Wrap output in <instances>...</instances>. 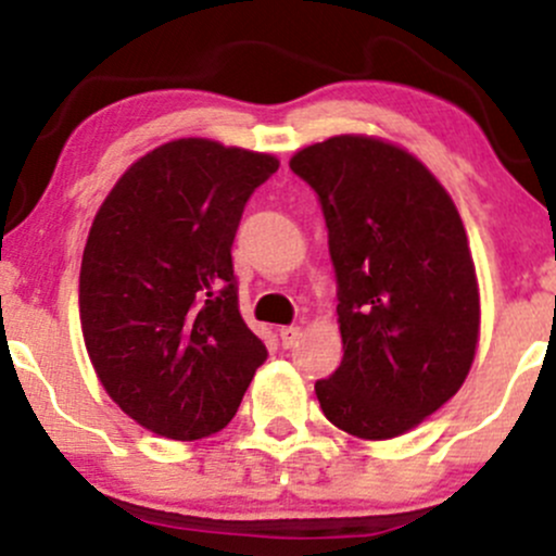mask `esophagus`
I'll use <instances>...</instances> for the list:
<instances>
[{"mask_svg":"<svg viewBox=\"0 0 556 556\" xmlns=\"http://www.w3.org/2000/svg\"><path fill=\"white\" fill-rule=\"evenodd\" d=\"M298 338H301V327L290 325V327H282L279 329V340H282L285 348H292L298 343Z\"/></svg>","mask_w":556,"mask_h":556,"instance_id":"esophagus-1","label":"esophagus"}]
</instances>
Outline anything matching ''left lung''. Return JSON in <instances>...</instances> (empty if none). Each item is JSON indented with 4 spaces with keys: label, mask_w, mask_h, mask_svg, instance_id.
I'll return each instance as SVG.
<instances>
[{
    "label": "left lung",
    "mask_w": 556,
    "mask_h": 556,
    "mask_svg": "<svg viewBox=\"0 0 556 556\" xmlns=\"http://www.w3.org/2000/svg\"><path fill=\"white\" fill-rule=\"evenodd\" d=\"M290 168L319 198L338 279L343 362L316 399L351 435H401L472 367L480 298L465 224L435 176L382 139L332 137Z\"/></svg>",
    "instance_id": "obj_1"
}]
</instances>
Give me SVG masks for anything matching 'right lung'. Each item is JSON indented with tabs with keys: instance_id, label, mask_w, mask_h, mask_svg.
I'll return each mask as SVG.
<instances>
[{
	"instance_id": "add662e5",
	"label": "right lung",
	"mask_w": 556,
	"mask_h": 556,
	"mask_svg": "<svg viewBox=\"0 0 556 556\" xmlns=\"http://www.w3.org/2000/svg\"><path fill=\"white\" fill-rule=\"evenodd\" d=\"M279 161L176 139L110 189L84 248L78 314L110 399L170 441L229 425L266 345L237 301L231 242Z\"/></svg>"
}]
</instances>
